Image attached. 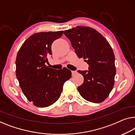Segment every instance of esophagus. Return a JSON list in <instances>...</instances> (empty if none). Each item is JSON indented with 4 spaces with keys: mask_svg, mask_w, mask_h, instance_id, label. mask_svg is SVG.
Instances as JSON below:
<instances>
[{
    "mask_svg": "<svg viewBox=\"0 0 135 135\" xmlns=\"http://www.w3.org/2000/svg\"><path fill=\"white\" fill-rule=\"evenodd\" d=\"M71 73H72V75L74 76V75H75V74H77V71H72Z\"/></svg>",
    "mask_w": 135,
    "mask_h": 135,
    "instance_id": "esophagus-1",
    "label": "esophagus"
}]
</instances>
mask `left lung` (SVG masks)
Instances as JSON below:
<instances>
[{
    "mask_svg": "<svg viewBox=\"0 0 135 135\" xmlns=\"http://www.w3.org/2000/svg\"><path fill=\"white\" fill-rule=\"evenodd\" d=\"M64 35L71 42L78 57L84 58L88 70L78 73L84 82L78 87L82 98L99 103L108 97L113 89L116 74L114 55L105 38L92 28L78 26L66 30Z\"/></svg>",
    "mask_w": 135,
    "mask_h": 135,
    "instance_id": "obj_1",
    "label": "left lung"
}]
</instances>
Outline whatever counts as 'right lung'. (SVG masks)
Returning <instances> with one entry per match:
<instances>
[{
	"instance_id": "obj_1",
	"label": "right lung",
	"mask_w": 135,
	"mask_h": 135,
	"mask_svg": "<svg viewBox=\"0 0 135 135\" xmlns=\"http://www.w3.org/2000/svg\"><path fill=\"white\" fill-rule=\"evenodd\" d=\"M63 31L41 32L29 37L21 46L16 60V77L24 95L39 107L52 105L59 99L66 80L71 77L67 68L55 70L46 66L52 55L51 44Z\"/></svg>"
}]
</instances>
